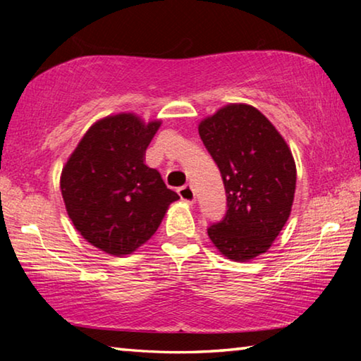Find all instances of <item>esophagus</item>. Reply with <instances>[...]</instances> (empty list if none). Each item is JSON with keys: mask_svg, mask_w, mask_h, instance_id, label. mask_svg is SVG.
<instances>
[{"mask_svg": "<svg viewBox=\"0 0 361 361\" xmlns=\"http://www.w3.org/2000/svg\"><path fill=\"white\" fill-rule=\"evenodd\" d=\"M178 194H180L181 200H185V202H188V204H194L195 192H194V189H192L191 185H185V186L178 188Z\"/></svg>", "mask_w": 361, "mask_h": 361, "instance_id": "34e87169", "label": "esophagus"}]
</instances>
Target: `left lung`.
Listing matches in <instances>:
<instances>
[{
	"mask_svg": "<svg viewBox=\"0 0 361 361\" xmlns=\"http://www.w3.org/2000/svg\"><path fill=\"white\" fill-rule=\"evenodd\" d=\"M199 135L221 173L226 213L209 237L229 259L264 253L290 216L296 166L282 135L250 105H228L200 122Z\"/></svg>",
	"mask_w": 361,
	"mask_h": 361,
	"instance_id": "left-lung-1",
	"label": "left lung"
}]
</instances>
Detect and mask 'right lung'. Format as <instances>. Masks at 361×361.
<instances>
[{
	"label": "right lung",
	"mask_w": 361,
	"mask_h": 361,
	"mask_svg": "<svg viewBox=\"0 0 361 361\" xmlns=\"http://www.w3.org/2000/svg\"><path fill=\"white\" fill-rule=\"evenodd\" d=\"M161 122L143 124L133 114L109 116L94 124L62 170L66 212L85 240L108 255L135 252L157 231L178 194L145 152Z\"/></svg>",
	"instance_id": "1"
}]
</instances>
